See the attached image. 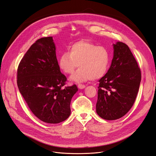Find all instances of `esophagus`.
<instances>
[{
    "label": "esophagus",
    "instance_id": "34e87169",
    "mask_svg": "<svg viewBox=\"0 0 156 156\" xmlns=\"http://www.w3.org/2000/svg\"><path fill=\"white\" fill-rule=\"evenodd\" d=\"M78 87L80 89H84V88L85 87V85H82V84H78Z\"/></svg>",
    "mask_w": 156,
    "mask_h": 156
}]
</instances>
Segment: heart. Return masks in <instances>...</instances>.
<instances>
[{
  "label": "heart",
  "mask_w": 156,
  "mask_h": 156,
  "mask_svg": "<svg viewBox=\"0 0 156 156\" xmlns=\"http://www.w3.org/2000/svg\"><path fill=\"white\" fill-rule=\"evenodd\" d=\"M110 58V53L106 47L82 39L74 43L69 47V53L62 54L58 65L67 74H73L79 66L80 67L70 80L81 82L104 76L109 68Z\"/></svg>",
  "instance_id": "heart-1"
}]
</instances>
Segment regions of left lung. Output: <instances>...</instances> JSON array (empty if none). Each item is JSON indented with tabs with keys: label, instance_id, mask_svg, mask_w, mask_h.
<instances>
[{
	"label": "left lung",
	"instance_id": "left-lung-1",
	"mask_svg": "<svg viewBox=\"0 0 156 156\" xmlns=\"http://www.w3.org/2000/svg\"><path fill=\"white\" fill-rule=\"evenodd\" d=\"M112 64L99 80L96 112L108 120L119 119L132 108L139 90L141 74L137 61L128 46L113 44Z\"/></svg>",
	"mask_w": 156,
	"mask_h": 156
}]
</instances>
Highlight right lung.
Returning a JSON list of instances; mask_svg holds the SVG:
<instances>
[{"label":"right lung","instance_id":"obj_1","mask_svg":"<svg viewBox=\"0 0 156 156\" xmlns=\"http://www.w3.org/2000/svg\"><path fill=\"white\" fill-rule=\"evenodd\" d=\"M52 37L37 39L26 52L17 69V85L30 111L49 124L64 121L71 114L70 103L78 88L65 87Z\"/></svg>","mask_w":156,"mask_h":156}]
</instances>
